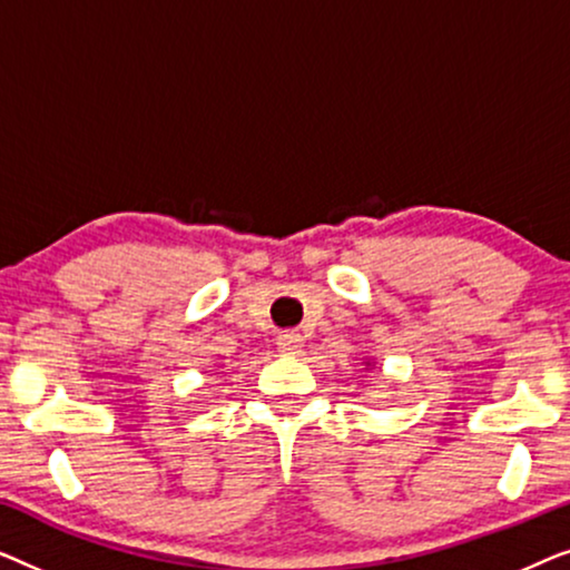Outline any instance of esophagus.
Returning a JSON list of instances; mask_svg holds the SVG:
<instances>
[{"label": "esophagus", "instance_id": "1", "mask_svg": "<svg viewBox=\"0 0 570 570\" xmlns=\"http://www.w3.org/2000/svg\"><path fill=\"white\" fill-rule=\"evenodd\" d=\"M277 347L283 350V353H287V355H298L301 347H303L301 334H298V332H285V334H279V337H277Z\"/></svg>", "mask_w": 570, "mask_h": 570}]
</instances>
